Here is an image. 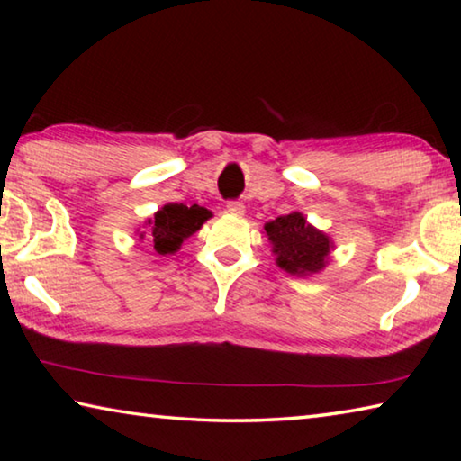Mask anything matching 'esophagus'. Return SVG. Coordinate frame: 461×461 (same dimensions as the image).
I'll list each match as a JSON object with an SVG mask.
<instances>
[{
    "instance_id": "1",
    "label": "esophagus",
    "mask_w": 461,
    "mask_h": 461,
    "mask_svg": "<svg viewBox=\"0 0 461 461\" xmlns=\"http://www.w3.org/2000/svg\"><path fill=\"white\" fill-rule=\"evenodd\" d=\"M225 209H228V213H231V215H244L246 213V207L241 205L240 201H230L228 205H225Z\"/></svg>"
}]
</instances>
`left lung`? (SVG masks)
I'll use <instances>...</instances> for the list:
<instances>
[{
    "instance_id": "obj_1",
    "label": "left lung",
    "mask_w": 461,
    "mask_h": 461,
    "mask_svg": "<svg viewBox=\"0 0 461 461\" xmlns=\"http://www.w3.org/2000/svg\"><path fill=\"white\" fill-rule=\"evenodd\" d=\"M264 233L276 256V267L293 276H313L330 264V254L335 248L325 231L317 230L299 212L280 215L264 223Z\"/></svg>"
}]
</instances>
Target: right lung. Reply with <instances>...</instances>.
Instances as JSON below:
<instances>
[{
	"instance_id": "1",
	"label": "right lung",
	"mask_w": 461,
	"mask_h": 461,
	"mask_svg": "<svg viewBox=\"0 0 461 461\" xmlns=\"http://www.w3.org/2000/svg\"><path fill=\"white\" fill-rule=\"evenodd\" d=\"M209 217L212 212L201 205L186 207L183 203H167L152 217H148L144 230H136V236L150 241L158 256L176 254L183 241L199 231Z\"/></svg>"
}]
</instances>
